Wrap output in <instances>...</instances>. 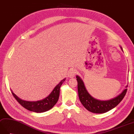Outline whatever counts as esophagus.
I'll use <instances>...</instances> for the list:
<instances>
[{"label":"esophagus","instance_id":"esophagus-1","mask_svg":"<svg viewBox=\"0 0 134 134\" xmlns=\"http://www.w3.org/2000/svg\"><path fill=\"white\" fill-rule=\"evenodd\" d=\"M76 73V71L74 68H70L68 72V76L70 77H73L75 76Z\"/></svg>","mask_w":134,"mask_h":134}]
</instances>
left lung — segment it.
I'll return each instance as SVG.
<instances>
[{
  "mask_svg": "<svg viewBox=\"0 0 134 134\" xmlns=\"http://www.w3.org/2000/svg\"><path fill=\"white\" fill-rule=\"evenodd\" d=\"M120 48L123 51V48L121 46ZM76 77L77 82V91L80 102L88 111L96 114L106 113L115 107L122 100L124 96H125L127 90L126 88L128 87V85H127L123 91L116 97L110 100H100L93 98L89 94L81 77L78 75H76Z\"/></svg>",
  "mask_w": 134,
  "mask_h": 134,
  "instance_id": "obj_1",
  "label": "left lung"
}]
</instances>
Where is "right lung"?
<instances>
[{
  "instance_id": "obj_1",
  "label": "right lung",
  "mask_w": 134,
  "mask_h": 134,
  "mask_svg": "<svg viewBox=\"0 0 134 134\" xmlns=\"http://www.w3.org/2000/svg\"><path fill=\"white\" fill-rule=\"evenodd\" d=\"M66 79V78H64L63 80H62L55 87V88L53 89L52 92L46 98L38 101L30 102L22 100V99L18 97L12 92V90H11L14 97L16 99V100L19 102V103L21 104V105H22L26 109L30 111L35 112V113H44V112L47 111L51 109L57 103L59 97L60 86Z\"/></svg>"
}]
</instances>
